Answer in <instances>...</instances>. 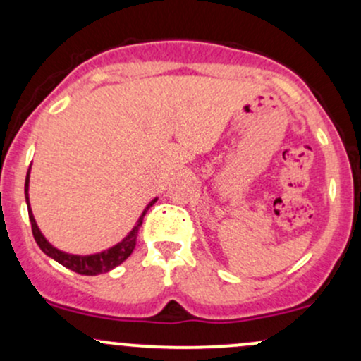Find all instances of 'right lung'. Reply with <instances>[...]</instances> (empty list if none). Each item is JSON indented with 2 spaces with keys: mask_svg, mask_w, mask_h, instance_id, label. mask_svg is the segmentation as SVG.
Here are the masks:
<instances>
[{
  "mask_svg": "<svg viewBox=\"0 0 361 361\" xmlns=\"http://www.w3.org/2000/svg\"><path fill=\"white\" fill-rule=\"evenodd\" d=\"M27 192H29V173H27V178H25V199H27V205H29V193ZM154 202H156V199H154L147 205V207H145V211L142 212L137 226L132 229V233H130V235L121 241V243H118L116 247L109 248L108 252H101V253H96V255H87V257L70 255V253H63V252L56 250L54 247H51V245L46 241L44 236L41 235V231H39L32 212H30V207H29V219H30V226H32L34 240L37 241L39 248H41L46 255H49L51 259H54L56 262L65 265V267L70 269V271L78 272V274L96 276V274H102V272L111 271V269H114L116 265L125 262V260L132 255L133 248H135V243H137L138 228L142 226V221H144L145 212L149 211V207H152Z\"/></svg>",
  "mask_w": 361,
  "mask_h": 361,
  "instance_id": "add662e5",
  "label": "right lung"
}]
</instances>
